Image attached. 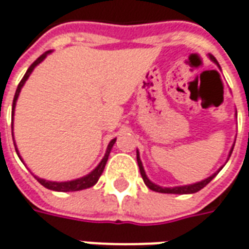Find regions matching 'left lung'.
I'll return each instance as SVG.
<instances>
[{"label":"left lung","mask_w":249,"mask_h":249,"mask_svg":"<svg viewBox=\"0 0 249 249\" xmlns=\"http://www.w3.org/2000/svg\"><path fill=\"white\" fill-rule=\"evenodd\" d=\"M211 59L215 63H217L216 59L212 57V55H211ZM233 146H235V144H233ZM232 150H233V147H232L231 151H230V157H231ZM137 160H138V166H139V170H141V175H142L144 184H146L150 190H152V191L162 192V194H195V192L200 191L203 187H206L208 183L211 182L213 178L216 177L217 172H219L217 171L216 174H213L212 177L207 178L206 180H201V182L195 183V184H190V186H182V187H174V188H163V187L157 186V184H154V183L148 180V178L146 177V172H144V170H143V166H142V162H141V158H139V154L137 155Z\"/></svg>","instance_id":"obj_1"}]
</instances>
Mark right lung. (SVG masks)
Listing matches in <instances>:
<instances>
[{"label": "right lung", "instance_id": "add662e5", "mask_svg": "<svg viewBox=\"0 0 249 249\" xmlns=\"http://www.w3.org/2000/svg\"><path fill=\"white\" fill-rule=\"evenodd\" d=\"M49 53L50 52H46L43 53L41 57H38L34 62L30 65V67L28 69V71L25 72V75H23V78L21 79V82L18 83V87L17 90H16V94H14V99H13V114H14V107H16V101H17L18 95H19V91H21V87L23 86V83L26 82V79L29 78V75L32 74L33 69L37 66L38 63L42 62L43 59H45V57L48 55ZM14 141V139H13ZM115 141L117 139H112L111 142L108 143V146H107V151H106V155H105V158L102 159V162L98 164V167L94 170L92 172H90L89 175H86V177L83 178H79V179H75V180H71V182H48V180H43V179H39V178H37V180L41 184H42L43 187H46V188H49V190H53V191H59V192H69V191H81V190H85V188H90V187H92L95 183L98 182V179L101 178V175H102L103 170H105V166H106V162L107 159H108V155H110V151H111L112 146H114V143H115ZM16 151H17V148H16ZM18 154V152H17ZM19 157V155H18ZM21 159V158H19Z\"/></svg>", "mask_w": 249, "mask_h": 249}]
</instances>
